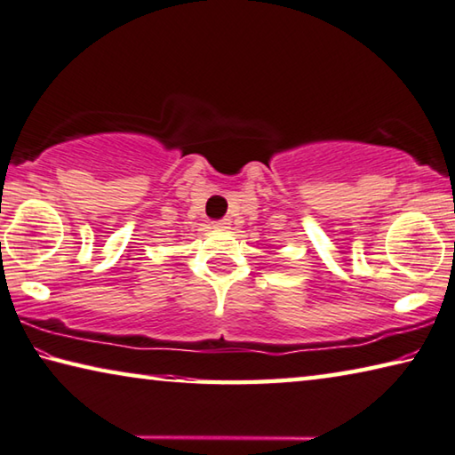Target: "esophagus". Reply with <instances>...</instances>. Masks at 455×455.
<instances>
[{"label":"esophagus","instance_id":"esophagus-1","mask_svg":"<svg viewBox=\"0 0 455 455\" xmlns=\"http://www.w3.org/2000/svg\"><path fill=\"white\" fill-rule=\"evenodd\" d=\"M213 226H215V228H229V226H232V220H229V218H223V220L213 221Z\"/></svg>","mask_w":455,"mask_h":455}]
</instances>
